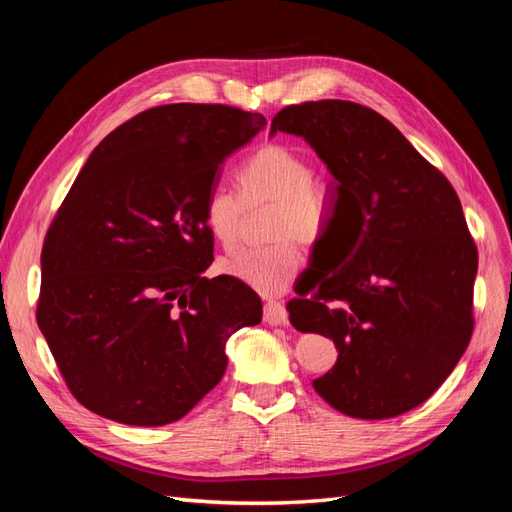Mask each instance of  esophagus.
<instances>
[{
    "label": "esophagus",
    "instance_id": "1",
    "mask_svg": "<svg viewBox=\"0 0 512 512\" xmlns=\"http://www.w3.org/2000/svg\"><path fill=\"white\" fill-rule=\"evenodd\" d=\"M265 322L273 324V327H286L288 324V312L282 301L269 299L265 303Z\"/></svg>",
    "mask_w": 512,
    "mask_h": 512
}]
</instances>
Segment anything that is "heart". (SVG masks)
Masks as SVG:
<instances>
[{
  "label": "heart",
  "instance_id": "obj_1",
  "mask_svg": "<svg viewBox=\"0 0 512 512\" xmlns=\"http://www.w3.org/2000/svg\"><path fill=\"white\" fill-rule=\"evenodd\" d=\"M312 175L309 162L292 147L269 143L256 149L239 168V194L245 205L269 200L260 247H245L222 258L220 269L260 294L284 292L303 265V247L318 243L329 226V196ZM226 190H213L205 200V224L224 247L239 239L243 205Z\"/></svg>",
  "mask_w": 512,
  "mask_h": 512
}]
</instances>
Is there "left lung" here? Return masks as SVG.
<instances>
[{"label": "left lung", "mask_w": 512, "mask_h": 512, "mask_svg": "<svg viewBox=\"0 0 512 512\" xmlns=\"http://www.w3.org/2000/svg\"><path fill=\"white\" fill-rule=\"evenodd\" d=\"M301 136L333 175L329 226L292 327L333 339L316 393L346 416L380 421L421 406L466 352L478 252L453 185L389 119L348 100L282 108L271 134Z\"/></svg>", "instance_id": "obj_1"}]
</instances>
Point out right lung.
Returning <instances> with one entry per match:
<instances>
[{
  "mask_svg": "<svg viewBox=\"0 0 512 512\" xmlns=\"http://www.w3.org/2000/svg\"><path fill=\"white\" fill-rule=\"evenodd\" d=\"M267 126L224 104H164L91 151L42 245L38 327L70 393L111 421H179L224 376L258 294L207 280L205 200L232 151Z\"/></svg>",
  "mask_w": 512,
  "mask_h": 512,
  "instance_id": "add662e5",
  "label": "right lung"
}]
</instances>
